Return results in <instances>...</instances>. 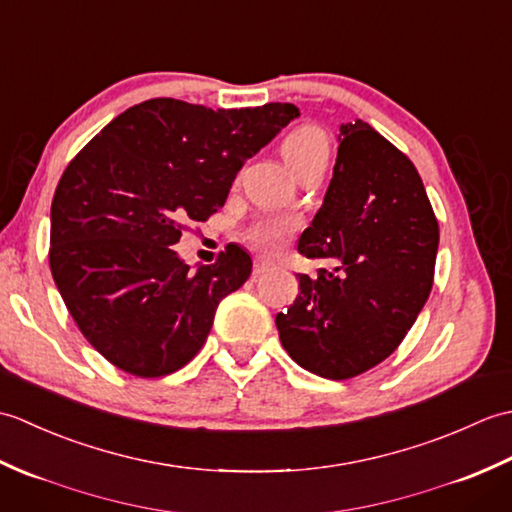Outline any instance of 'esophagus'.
I'll return each instance as SVG.
<instances>
[{
    "mask_svg": "<svg viewBox=\"0 0 512 512\" xmlns=\"http://www.w3.org/2000/svg\"><path fill=\"white\" fill-rule=\"evenodd\" d=\"M273 268H275V262H273V259H268V257H257V259H255L253 275H255V277H259V275H264V273H268V270H273Z\"/></svg>",
    "mask_w": 512,
    "mask_h": 512,
    "instance_id": "34e87169",
    "label": "esophagus"
}]
</instances>
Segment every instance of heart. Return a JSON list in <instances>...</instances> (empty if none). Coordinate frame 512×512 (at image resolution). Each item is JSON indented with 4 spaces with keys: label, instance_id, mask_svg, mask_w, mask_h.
<instances>
[{
    "label": "heart",
    "instance_id": "obj_1",
    "mask_svg": "<svg viewBox=\"0 0 512 512\" xmlns=\"http://www.w3.org/2000/svg\"><path fill=\"white\" fill-rule=\"evenodd\" d=\"M281 154H284L290 169L297 171L301 165H306V162L314 158L328 160V138H325L319 127L301 125L297 129H292L284 138V143H281ZM295 226L297 220H290V217H264V220H259L248 228L246 237L248 242L257 248L279 250L286 244V239Z\"/></svg>",
    "mask_w": 512,
    "mask_h": 512
}]
</instances>
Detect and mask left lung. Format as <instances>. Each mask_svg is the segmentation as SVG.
Here are the masks:
<instances>
[{
    "instance_id": "1",
    "label": "left lung",
    "mask_w": 512,
    "mask_h": 512,
    "mask_svg": "<svg viewBox=\"0 0 512 512\" xmlns=\"http://www.w3.org/2000/svg\"><path fill=\"white\" fill-rule=\"evenodd\" d=\"M438 242L413 162L367 123L341 125L330 187L299 239L301 255L334 268L299 275L275 319L292 361L332 380L383 363L429 299Z\"/></svg>"
}]
</instances>
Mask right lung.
Segmentation results:
<instances>
[{
  "mask_svg": "<svg viewBox=\"0 0 512 512\" xmlns=\"http://www.w3.org/2000/svg\"><path fill=\"white\" fill-rule=\"evenodd\" d=\"M299 110H211L151 99L116 116L57 184L50 270L72 319L123 372L158 378L200 352L215 310L253 262L235 244L191 270L171 246L222 209L237 171Z\"/></svg>",
  "mask_w": 512,
  "mask_h": 512,
  "instance_id": "obj_1",
  "label": "right lung"
}]
</instances>
